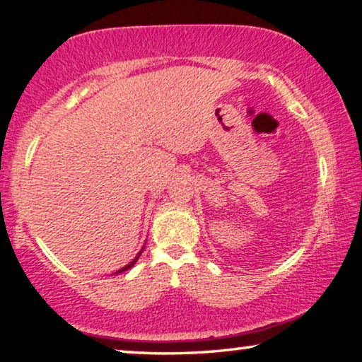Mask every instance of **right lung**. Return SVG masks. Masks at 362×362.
Here are the masks:
<instances>
[{"instance_id":"add662e5","label":"right lung","mask_w":362,"mask_h":362,"mask_svg":"<svg viewBox=\"0 0 362 362\" xmlns=\"http://www.w3.org/2000/svg\"><path fill=\"white\" fill-rule=\"evenodd\" d=\"M144 247H145V244H144ZM144 247L142 249H140V252L136 255V257H134V259L129 262V263H127V265H124V267H122V268H119L118 269V272H115L113 274H119V273H122V272H126V269H129V268H132L134 265H136V262L139 260V257L140 255H142V252H144Z\"/></svg>"}]
</instances>
